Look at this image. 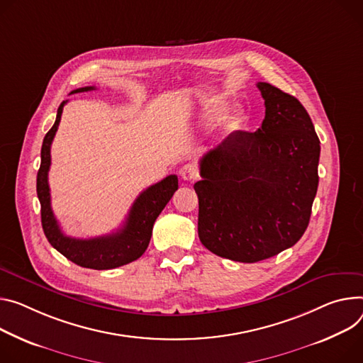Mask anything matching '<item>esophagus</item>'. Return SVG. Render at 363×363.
Here are the masks:
<instances>
[{"mask_svg": "<svg viewBox=\"0 0 363 363\" xmlns=\"http://www.w3.org/2000/svg\"><path fill=\"white\" fill-rule=\"evenodd\" d=\"M179 174H181L184 181L194 182L196 178H199V169H196V167H194L192 163L184 164V167L181 168V171H179Z\"/></svg>", "mask_w": 363, "mask_h": 363, "instance_id": "obj_1", "label": "esophagus"}]
</instances>
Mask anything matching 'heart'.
<instances>
[{
    "mask_svg": "<svg viewBox=\"0 0 363 363\" xmlns=\"http://www.w3.org/2000/svg\"><path fill=\"white\" fill-rule=\"evenodd\" d=\"M227 110V104L224 101H210L207 106H206V118L210 120V121H214V120H218ZM243 121V116L242 113H238L235 116H232L228 118V127L230 128H236L242 124Z\"/></svg>",
    "mask_w": 363,
    "mask_h": 363,
    "instance_id": "obj_1",
    "label": "heart"
}]
</instances>
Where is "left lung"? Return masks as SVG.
I'll use <instances>...</instances> for the list:
<instances>
[{"label":"left lung","instance_id":"8db88e82","mask_svg":"<svg viewBox=\"0 0 363 363\" xmlns=\"http://www.w3.org/2000/svg\"><path fill=\"white\" fill-rule=\"evenodd\" d=\"M265 118L200 160L199 236L217 256L253 263L301 239L318 186L320 140L295 96L257 82Z\"/></svg>","mask_w":363,"mask_h":363}]
</instances>
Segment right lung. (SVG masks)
I'll use <instances>...</instances> for the list:
<instances>
[{"instance_id":"right-lung-1","label":"right lung","mask_w":363,"mask_h":363,"mask_svg":"<svg viewBox=\"0 0 363 363\" xmlns=\"http://www.w3.org/2000/svg\"><path fill=\"white\" fill-rule=\"evenodd\" d=\"M95 89L94 86H84L74 89L71 94ZM62 101L57 108L53 127L48 131L42 145V162L38 172V196L40 201L42 225L49 243L65 257L82 268L89 269H114L125 263L139 259L149 246L155 220L172 199L178 189V177L169 175L160 182L145 189L131 206L128 216L121 228L117 232L94 239H75L65 236L50 207V188L48 174L50 168V146L60 123V116L65 104Z\"/></svg>"}]
</instances>
